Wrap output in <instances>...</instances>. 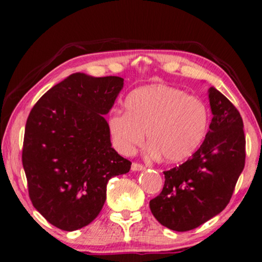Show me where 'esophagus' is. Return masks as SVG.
<instances>
[{"mask_svg":"<svg viewBox=\"0 0 262 262\" xmlns=\"http://www.w3.org/2000/svg\"><path fill=\"white\" fill-rule=\"evenodd\" d=\"M131 169L135 170V171H137V170L139 171V170H144L145 167L143 166V164H141V163L134 162V163H132V166H131Z\"/></svg>","mask_w":262,"mask_h":262,"instance_id":"obj_1","label":"esophagus"}]
</instances>
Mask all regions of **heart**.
<instances>
[{
	"label": "heart",
	"mask_w": 262,
	"mask_h": 262,
	"mask_svg": "<svg viewBox=\"0 0 262 262\" xmlns=\"http://www.w3.org/2000/svg\"><path fill=\"white\" fill-rule=\"evenodd\" d=\"M125 112L113 111L107 126L114 145L128 155L143 143L144 132L151 156L178 163L195 152L205 138L209 110L205 102L181 89L152 84L132 92Z\"/></svg>",
	"instance_id": "1"
}]
</instances>
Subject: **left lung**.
<instances>
[{
	"label": "left lung",
	"mask_w": 262,
	"mask_h": 262,
	"mask_svg": "<svg viewBox=\"0 0 262 262\" xmlns=\"http://www.w3.org/2000/svg\"><path fill=\"white\" fill-rule=\"evenodd\" d=\"M213 118L192 157L163 171L162 192L150 200L161 224L175 231L198 228L230 202L246 162V137L237 108L216 88L209 91Z\"/></svg>",
	"instance_id": "1"
}]
</instances>
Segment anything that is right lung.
I'll use <instances>...</instances> for the list:
<instances>
[{
	"label": "right lung",
	"instance_id": "1",
	"mask_svg": "<svg viewBox=\"0 0 262 262\" xmlns=\"http://www.w3.org/2000/svg\"><path fill=\"white\" fill-rule=\"evenodd\" d=\"M123 84L118 76L73 74L31 110L23 146L28 194L56 228L74 231L94 221L107 182L130 170V161L112 148L103 118Z\"/></svg>",
	"mask_w": 262,
	"mask_h": 262
}]
</instances>
